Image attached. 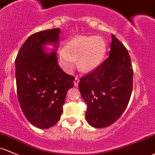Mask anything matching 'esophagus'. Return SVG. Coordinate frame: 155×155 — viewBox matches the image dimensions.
I'll use <instances>...</instances> for the list:
<instances>
[{
	"label": "esophagus",
	"instance_id": "34e87169",
	"mask_svg": "<svg viewBox=\"0 0 155 155\" xmlns=\"http://www.w3.org/2000/svg\"><path fill=\"white\" fill-rule=\"evenodd\" d=\"M79 82H80V79H79V78H78V77H76L75 79H74V86H78V84H79Z\"/></svg>",
	"mask_w": 155,
	"mask_h": 155
}]
</instances>
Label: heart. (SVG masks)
Returning <instances> with one entry per match:
<instances>
[{
	"label": "heart",
	"instance_id": "1",
	"mask_svg": "<svg viewBox=\"0 0 155 155\" xmlns=\"http://www.w3.org/2000/svg\"><path fill=\"white\" fill-rule=\"evenodd\" d=\"M106 52V44L95 36H77L59 51V63L64 70L71 71L76 65L82 71H89L100 64Z\"/></svg>",
	"mask_w": 155,
	"mask_h": 155
}]
</instances>
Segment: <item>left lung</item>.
I'll return each mask as SVG.
<instances>
[{
    "instance_id": "8db88e82",
    "label": "left lung",
    "mask_w": 155,
    "mask_h": 155,
    "mask_svg": "<svg viewBox=\"0 0 155 155\" xmlns=\"http://www.w3.org/2000/svg\"><path fill=\"white\" fill-rule=\"evenodd\" d=\"M133 88L131 58L124 45L111 35L109 56L79 82L87 104L86 119L94 128L114 124L129 104Z\"/></svg>"
}]
</instances>
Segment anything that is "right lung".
Here are the masks:
<instances>
[{
	"mask_svg": "<svg viewBox=\"0 0 155 155\" xmlns=\"http://www.w3.org/2000/svg\"><path fill=\"white\" fill-rule=\"evenodd\" d=\"M61 32L60 29H52L31 35L15 59L20 106L28 120L40 129L58 122L67 91L74 86V77L60 67L56 51L49 54L44 49L46 44L58 43Z\"/></svg>",
	"mask_w": 155,
	"mask_h": 155,
	"instance_id": "obj_1",
	"label": "right lung"
}]
</instances>
